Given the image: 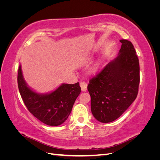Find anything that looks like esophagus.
I'll return each mask as SVG.
<instances>
[{"label":"esophagus","instance_id":"34e87169","mask_svg":"<svg viewBox=\"0 0 160 160\" xmlns=\"http://www.w3.org/2000/svg\"><path fill=\"white\" fill-rule=\"evenodd\" d=\"M80 87L81 90L83 91H86L88 89V84H87L85 81H82L80 83Z\"/></svg>","mask_w":160,"mask_h":160}]
</instances>
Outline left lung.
<instances>
[{
  "instance_id": "1",
  "label": "left lung",
  "mask_w": 160,
  "mask_h": 160,
  "mask_svg": "<svg viewBox=\"0 0 160 160\" xmlns=\"http://www.w3.org/2000/svg\"><path fill=\"white\" fill-rule=\"evenodd\" d=\"M118 56L89 81L91 109L101 123L112 122L127 110L138 93L139 64L133 44L122 39Z\"/></svg>"
}]
</instances>
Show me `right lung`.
<instances>
[{"instance_id":"add662e5","label":"right lung","mask_w":160,"mask_h":160,"mask_svg":"<svg viewBox=\"0 0 160 160\" xmlns=\"http://www.w3.org/2000/svg\"><path fill=\"white\" fill-rule=\"evenodd\" d=\"M17 81L19 92L28 110L41 122L50 126H58L65 122L81 91L79 83H62L51 93H38L24 79L21 65Z\"/></svg>"}]
</instances>
